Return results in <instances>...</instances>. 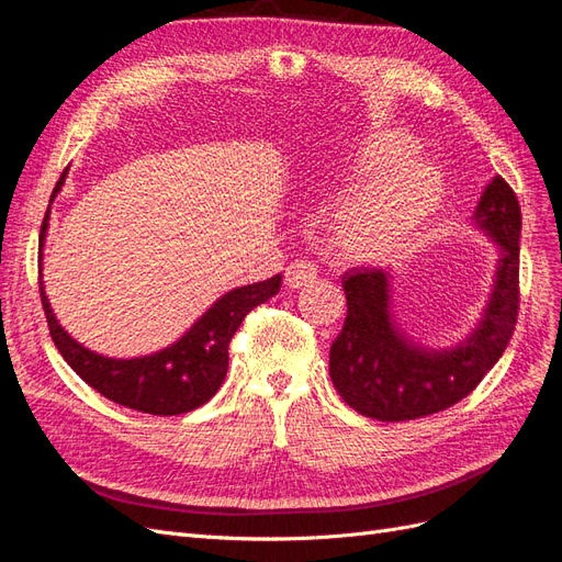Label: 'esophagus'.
Instances as JSON below:
<instances>
[{
  "label": "esophagus",
  "instance_id": "34e87169",
  "mask_svg": "<svg viewBox=\"0 0 562 562\" xmlns=\"http://www.w3.org/2000/svg\"><path fill=\"white\" fill-rule=\"evenodd\" d=\"M318 277L316 265L307 260H295L285 267V285L288 288H304L314 283Z\"/></svg>",
  "mask_w": 562,
  "mask_h": 562
}]
</instances>
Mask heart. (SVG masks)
I'll use <instances>...</instances> for the list:
<instances>
[{
	"label": "heart",
	"mask_w": 562,
	"mask_h": 562,
	"mask_svg": "<svg viewBox=\"0 0 562 562\" xmlns=\"http://www.w3.org/2000/svg\"><path fill=\"white\" fill-rule=\"evenodd\" d=\"M415 143L398 131L366 135L351 159L353 176L366 180L339 203L333 246L349 262H382L411 248L446 196L438 168L413 157Z\"/></svg>",
	"instance_id": "obj_1"
}]
</instances>
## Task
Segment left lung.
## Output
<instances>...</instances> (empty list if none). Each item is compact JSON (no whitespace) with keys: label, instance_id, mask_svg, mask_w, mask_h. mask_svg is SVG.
Here are the masks:
<instances>
[{"label":"left lung","instance_id":"8db88e82","mask_svg":"<svg viewBox=\"0 0 562 562\" xmlns=\"http://www.w3.org/2000/svg\"><path fill=\"white\" fill-rule=\"evenodd\" d=\"M471 220L497 244L499 260L479 326L454 347L427 349L398 328L389 271H345L347 318L330 347V378L356 413L380 422L440 413L467 398L499 361L518 318L522 225L518 196L502 176L485 187Z\"/></svg>","mask_w":562,"mask_h":562}]
</instances>
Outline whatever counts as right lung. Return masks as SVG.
I'll list each match as a JSON object with an SVG mask.
<instances>
[{
    "label": "right lung",
    "mask_w": 562,
    "mask_h": 562,
    "mask_svg": "<svg viewBox=\"0 0 562 562\" xmlns=\"http://www.w3.org/2000/svg\"><path fill=\"white\" fill-rule=\"evenodd\" d=\"M67 168L56 182L54 196L65 184ZM50 196V201H54ZM48 227V211L40 234V248H44V236ZM281 291V274L260 283L234 288L203 312L194 326L187 330L171 347L135 359H110L79 345L63 330L56 321L50 302L44 293V281L40 279V295L48 323V333L54 337L58 351L77 375L93 386L100 396H105L131 411L171 417L190 413L215 396L223 384L229 366V342L239 330L241 321L258 304L274 297Z\"/></svg>",
    "instance_id": "right-lung-1"
}]
</instances>
